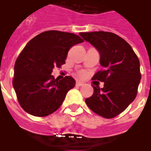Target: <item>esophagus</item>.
Instances as JSON below:
<instances>
[{"label":"esophagus","mask_w":151,"mask_h":151,"mask_svg":"<svg viewBox=\"0 0 151 151\" xmlns=\"http://www.w3.org/2000/svg\"><path fill=\"white\" fill-rule=\"evenodd\" d=\"M83 82H80V81H77V83H76V86H78V87H80V86H83Z\"/></svg>","instance_id":"esophagus-1"}]
</instances>
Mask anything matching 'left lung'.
<instances>
[{"mask_svg":"<svg viewBox=\"0 0 151 151\" xmlns=\"http://www.w3.org/2000/svg\"><path fill=\"white\" fill-rule=\"evenodd\" d=\"M79 35L99 52L103 68L93 79L104 82V87L92 85L93 96L85 102L97 115L113 118L136 98L141 78L139 58L127 41L116 34L96 31Z\"/></svg>","mask_w":151,"mask_h":151,"instance_id":"8db88e82","label":"left lung"}]
</instances>
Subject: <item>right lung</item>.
<instances>
[{"instance_id":"right-lung-1","label":"right lung","mask_w":151,"mask_h":151,"mask_svg":"<svg viewBox=\"0 0 151 151\" xmlns=\"http://www.w3.org/2000/svg\"><path fill=\"white\" fill-rule=\"evenodd\" d=\"M83 42L75 34L58 30L45 31L29 41L15 61L13 78L19 105L27 113L46 116L62 105L75 80L70 76L55 79L51 73L65 63L70 48Z\"/></svg>"}]
</instances>
